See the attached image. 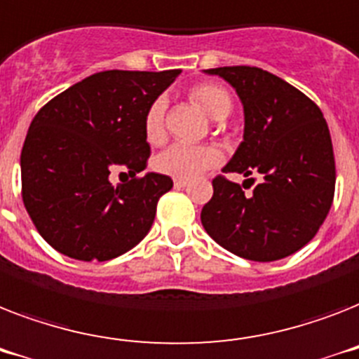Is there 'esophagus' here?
<instances>
[{
  "instance_id": "obj_1",
  "label": "esophagus",
  "mask_w": 359,
  "mask_h": 359,
  "mask_svg": "<svg viewBox=\"0 0 359 359\" xmlns=\"http://www.w3.org/2000/svg\"><path fill=\"white\" fill-rule=\"evenodd\" d=\"M187 185H189V180H182V177H176V180H174V187L183 189V187H187Z\"/></svg>"
}]
</instances>
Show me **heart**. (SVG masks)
<instances>
[{
    "instance_id": "obj_1",
    "label": "heart",
    "mask_w": 359,
    "mask_h": 359,
    "mask_svg": "<svg viewBox=\"0 0 359 359\" xmlns=\"http://www.w3.org/2000/svg\"><path fill=\"white\" fill-rule=\"evenodd\" d=\"M191 98L203 109V113L213 120L228 118L233 102L226 88L219 85H198L193 88ZM165 98H157L151 103L144 116V135L151 144H156L165 135ZM220 163V151L213 146H191L176 142L168 146L161 154H157L154 166L157 172L166 174L172 177H182V180H191L198 174L213 168Z\"/></svg>"
}]
</instances>
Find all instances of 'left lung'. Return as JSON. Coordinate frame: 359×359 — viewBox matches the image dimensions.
I'll return each instance as SVG.
<instances>
[{
    "label": "left lung",
    "mask_w": 359,
    "mask_h": 359,
    "mask_svg": "<svg viewBox=\"0 0 359 359\" xmlns=\"http://www.w3.org/2000/svg\"><path fill=\"white\" fill-rule=\"evenodd\" d=\"M203 72L229 83L245 111L243 142L222 172L246 177L259 172L263 182L245 194L237 183L215 177L202 226L245 259L291 256L313 239L334 200L335 161L325 116L306 94L256 66Z\"/></svg>",
    "instance_id": "8db88e82"
}]
</instances>
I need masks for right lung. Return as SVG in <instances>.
Masks as SVG:
<instances>
[{"mask_svg":"<svg viewBox=\"0 0 359 359\" xmlns=\"http://www.w3.org/2000/svg\"><path fill=\"white\" fill-rule=\"evenodd\" d=\"M182 70H105L48 102L25 137L22 198L39 233L65 256L107 261L150 231L172 180L146 168L144 116ZM128 170L133 180L113 186Z\"/></svg>","mask_w":359,"mask_h":359,"instance_id":"right-lung-1","label":"right lung"}]
</instances>
